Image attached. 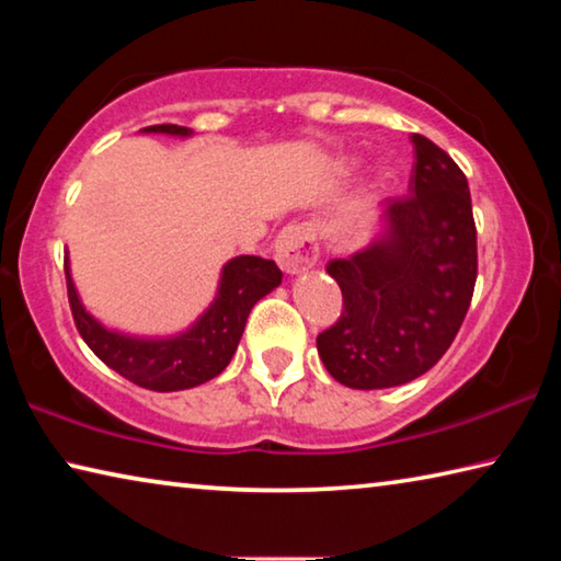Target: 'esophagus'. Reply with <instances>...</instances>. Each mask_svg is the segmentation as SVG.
Instances as JSON below:
<instances>
[{
    "instance_id": "esophagus-1",
    "label": "esophagus",
    "mask_w": 561,
    "mask_h": 561,
    "mask_svg": "<svg viewBox=\"0 0 561 561\" xmlns=\"http://www.w3.org/2000/svg\"><path fill=\"white\" fill-rule=\"evenodd\" d=\"M274 260L287 274H299L309 270L319 260V247L314 227L307 222H291L284 227L274 242Z\"/></svg>"
}]
</instances>
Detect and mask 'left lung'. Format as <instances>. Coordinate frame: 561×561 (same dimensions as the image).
I'll return each mask as SVG.
<instances>
[{"label":"left lung","mask_w":561,"mask_h":561,"mask_svg":"<svg viewBox=\"0 0 561 561\" xmlns=\"http://www.w3.org/2000/svg\"><path fill=\"white\" fill-rule=\"evenodd\" d=\"M408 195L388 197L386 232L327 272L344 311L317 336L339 383L358 391L403 386L438 364L460 331L478 279V230L468 178L421 133H413Z\"/></svg>","instance_id":"left-lung-1"}]
</instances>
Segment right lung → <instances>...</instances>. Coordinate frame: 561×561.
<instances>
[{"label": "right lung", "mask_w": 561, "mask_h": 561, "mask_svg": "<svg viewBox=\"0 0 561 561\" xmlns=\"http://www.w3.org/2000/svg\"><path fill=\"white\" fill-rule=\"evenodd\" d=\"M144 130L183 138L193 133L173 123ZM64 272L73 324L89 348L123 378L160 393L183 391L220 376L234 356L252 307L282 284V272L272 260L242 254L225 264L215 301L193 327L170 339H138L99 324L76 294L69 257L64 260Z\"/></svg>", "instance_id": "obj_1"}]
</instances>
